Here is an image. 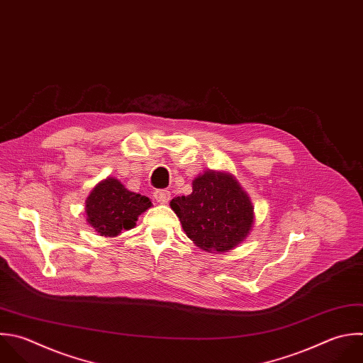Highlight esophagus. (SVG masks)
I'll return each instance as SVG.
<instances>
[{
  "mask_svg": "<svg viewBox=\"0 0 363 363\" xmlns=\"http://www.w3.org/2000/svg\"><path fill=\"white\" fill-rule=\"evenodd\" d=\"M155 199L160 204H166L170 200V191L169 190H157L155 191Z\"/></svg>",
  "mask_w": 363,
  "mask_h": 363,
  "instance_id": "1",
  "label": "esophagus"
}]
</instances>
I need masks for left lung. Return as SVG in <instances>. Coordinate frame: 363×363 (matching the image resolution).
<instances>
[{"label":"left lung","mask_w":363,"mask_h":363,"mask_svg":"<svg viewBox=\"0 0 363 363\" xmlns=\"http://www.w3.org/2000/svg\"><path fill=\"white\" fill-rule=\"evenodd\" d=\"M191 184V194L170 201L186 235L207 252L238 247L250 235L255 218L248 193L227 172L206 170Z\"/></svg>","instance_id":"8db88e82"}]
</instances>
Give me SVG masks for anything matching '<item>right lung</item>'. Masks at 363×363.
Masks as SVG:
<instances>
[{"instance_id":"add662e5","label":"right lung","mask_w":363,"mask_h":363,"mask_svg":"<svg viewBox=\"0 0 363 363\" xmlns=\"http://www.w3.org/2000/svg\"><path fill=\"white\" fill-rule=\"evenodd\" d=\"M149 197L128 190L118 179L101 180L85 200L88 224L102 237H116L136 225L140 214L152 207Z\"/></svg>"}]
</instances>
